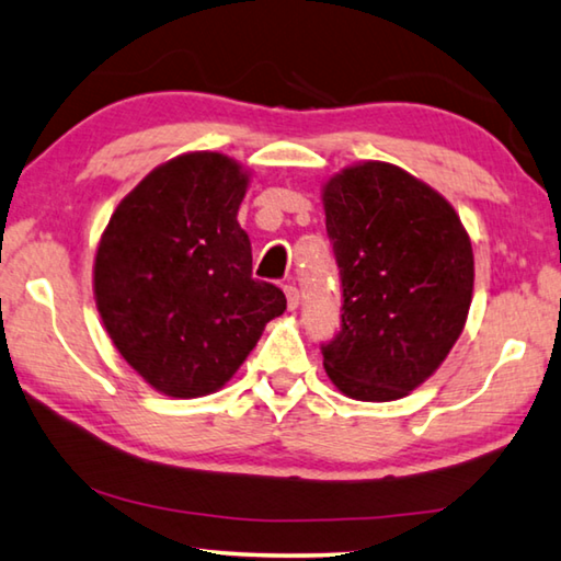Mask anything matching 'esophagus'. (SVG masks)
<instances>
[{"label": "esophagus", "instance_id": "esophagus-1", "mask_svg": "<svg viewBox=\"0 0 561 561\" xmlns=\"http://www.w3.org/2000/svg\"><path fill=\"white\" fill-rule=\"evenodd\" d=\"M284 294H287V304H289V309H297L299 304H301V294H299V289H297V287H291V284H287V287H284Z\"/></svg>", "mask_w": 561, "mask_h": 561}]
</instances>
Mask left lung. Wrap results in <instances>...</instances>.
Segmentation results:
<instances>
[{"label":"left lung","instance_id":"obj_1","mask_svg":"<svg viewBox=\"0 0 561 561\" xmlns=\"http://www.w3.org/2000/svg\"><path fill=\"white\" fill-rule=\"evenodd\" d=\"M341 279V329L324 368L356 401H396L443 364L468 319L472 247L450 203L405 170L368 160L324 187Z\"/></svg>","mask_w":561,"mask_h":561}]
</instances>
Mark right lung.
<instances>
[{
    "mask_svg": "<svg viewBox=\"0 0 561 561\" xmlns=\"http://www.w3.org/2000/svg\"><path fill=\"white\" fill-rule=\"evenodd\" d=\"M247 173L220 153H187L140 180L101 237L93 291L121 356L175 398L230 381L264 324L287 309L252 277L237 222Z\"/></svg>",
    "mask_w": 561,
    "mask_h": 561,
    "instance_id": "right-lung-1",
    "label": "right lung"
}]
</instances>
